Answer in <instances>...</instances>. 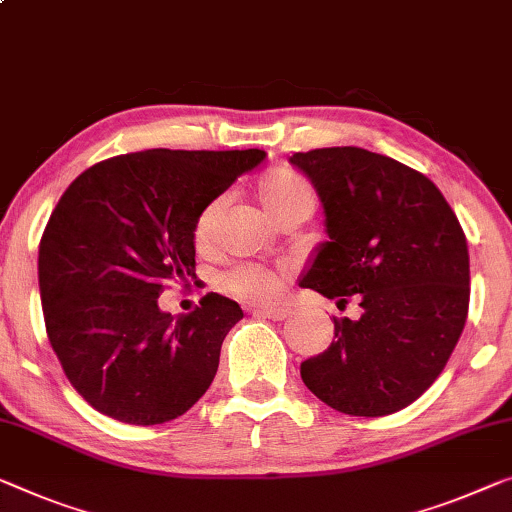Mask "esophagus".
Returning <instances> with one entry per match:
<instances>
[{
	"instance_id": "1",
	"label": "esophagus",
	"mask_w": 512,
	"mask_h": 512,
	"mask_svg": "<svg viewBox=\"0 0 512 512\" xmlns=\"http://www.w3.org/2000/svg\"><path fill=\"white\" fill-rule=\"evenodd\" d=\"M254 313H261V316L272 320H286L290 316V309H286V306H263V309H254Z\"/></svg>"
}]
</instances>
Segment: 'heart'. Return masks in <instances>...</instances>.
<instances>
[{"label": "heart", "instance_id": "obj_1", "mask_svg": "<svg viewBox=\"0 0 512 512\" xmlns=\"http://www.w3.org/2000/svg\"><path fill=\"white\" fill-rule=\"evenodd\" d=\"M258 194L265 208L272 212L274 217L283 215L290 208L300 206H316V194H313L309 180L295 169L286 167V164H277L270 167L265 174L258 178ZM219 210V199L208 201L206 206L199 210L192 224V240L196 249H208L212 245V231H215V219ZM286 267H272L263 263H240L233 265L231 270L222 274V288L240 300L247 302H272L274 297L281 293L283 283H286Z\"/></svg>", "mask_w": 512, "mask_h": 512}]
</instances>
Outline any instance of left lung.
Wrapping results in <instances>:
<instances>
[{
  "label": "left lung",
  "instance_id": "8db88e82",
  "mask_svg": "<svg viewBox=\"0 0 512 512\" xmlns=\"http://www.w3.org/2000/svg\"><path fill=\"white\" fill-rule=\"evenodd\" d=\"M327 215L300 281L361 318H334V341L302 361L306 387L334 410L387 416L412 405L465 329L469 251L444 194L421 171L357 146L295 153Z\"/></svg>",
  "mask_w": 512,
  "mask_h": 512
}]
</instances>
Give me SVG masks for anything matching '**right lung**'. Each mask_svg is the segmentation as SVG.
I'll return each instance as SVG.
<instances>
[{
  "label": "right lung",
  "mask_w": 512,
  "mask_h": 512,
  "mask_svg": "<svg viewBox=\"0 0 512 512\" xmlns=\"http://www.w3.org/2000/svg\"><path fill=\"white\" fill-rule=\"evenodd\" d=\"M263 157L153 148L102 160L68 185L38 247V286L54 355L93 410L155 426L208 391L240 304L208 293L174 318L157 297L194 274L199 210Z\"/></svg>",
  "instance_id": "add662e5"
}]
</instances>
